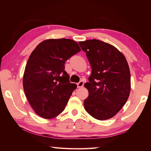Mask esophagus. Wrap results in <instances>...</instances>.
<instances>
[{
	"instance_id": "esophagus-1",
	"label": "esophagus",
	"mask_w": 151,
	"mask_h": 151,
	"mask_svg": "<svg viewBox=\"0 0 151 151\" xmlns=\"http://www.w3.org/2000/svg\"><path fill=\"white\" fill-rule=\"evenodd\" d=\"M84 81H80L79 83L77 84V88H82V87L84 86Z\"/></svg>"
}]
</instances>
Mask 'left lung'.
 Instances as JSON below:
<instances>
[{
    "instance_id": "1",
    "label": "left lung",
    "mask_w": 151,
    "mask_h": 151,
    "mask_svg": "<svg viewBox=\"0 0 151 151\" xmlns=\"http://www.w3.org/2000/svg\"><path fill=\"white\" fill-rule=\"evenodd\" d=\"M91 65L89 83L84 84L89 95L84 101L86 111L99 120L116 115L129 97L131 82L129 66L121 52L99 40L79 42Z\"/></svg>"
}]
</instances>
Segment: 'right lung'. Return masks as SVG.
<instances>
[{
    "label": "right lung",
    "instance_id": "1",
    "mask_svg": "<svg viewBox=\"0 0 151 151\" xmlns=\"http://www.w3.org/2000/svg\"><path fill=\"white\" fill-rule=\"evenodd\" d=\"M81 51L70 39H48L39 43L27 62L22 79L27 99L40 116L50 119L64 110L77 85L69 82L65 62Z\"/></svg>",
    "mask_w": 151,
    "mask_h": 151
}]
</instances>
